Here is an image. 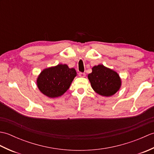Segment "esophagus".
Here are the masks:
<instances>
[{"label": "esophagus", "mask_w": 154, "mask_h": 154, "mask_svg": "<svg viewBox=\"0 0 154 154\" xmlns=\"http://www.w3.org/2000/svg\"><path fill=\"white\" fill-rule=\"evenodd\" d=\"M79 75L81 77H85V73H81V72H80V73H79Z\"/></svg>", "instance_id": "1"}]
</instances>
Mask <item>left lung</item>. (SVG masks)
I'll return each instance as SVG.
<instances>
[{
	"label": "left lung",
	"instance_id": "left-lung-1",
	"mask_svg": "<svg viewBox=\"0 0 154 154\" xmlns=\"http://www.w3.org/2000/svg\"><path fill=\"white\" fill-rule=\"evenodd\" d=\"M91 85L95 92L103 97H110L119 91L121 79L115 71L103 65H95L88 75Z\"/></svg>",
	"mask_w": 154,
	"mask_h": 154
}]
</instances>
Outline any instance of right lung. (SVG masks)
<instances>
[{
  "mask_svg": "<svg viewBox=\"0 0 154 154\" xmlns=\"http://www.w3.org/2000/svg\"><path fill=\"white\" fill-rule=\"evenodd\" d=\"M76 76L74 68H69L66 64H58L42 71L38 75L36 83L44 95L55 98L66 92Z\"/></svg>",
  "mask_w": 154,
  "mask_h": 154,
  "instance_id": "add662e5",
  "label": "right lung"
}]
</instances>
